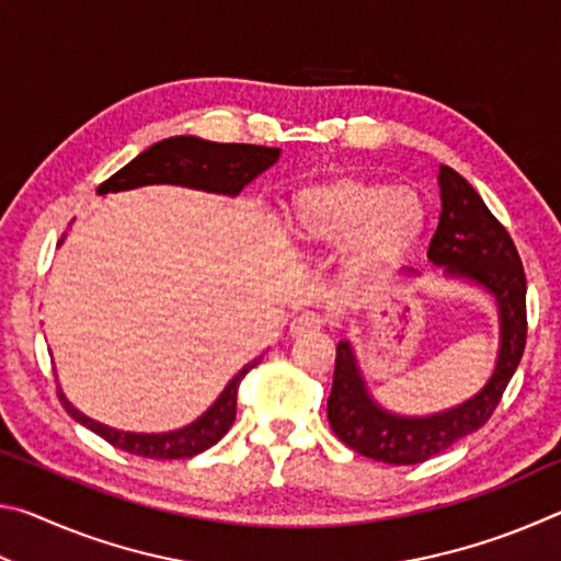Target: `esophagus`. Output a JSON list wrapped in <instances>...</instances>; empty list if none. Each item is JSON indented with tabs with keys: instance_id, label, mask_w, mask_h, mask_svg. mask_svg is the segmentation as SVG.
Segmentation results:
<instances>
[{
	"instance_id": "obj_1",
	"label": "esophagus",
	"mask_w": 561,
	"mask_h": 561,
	"mask_svg": "<svg viewBox=\"0 0 561 561\" xmlns=\"http://www.w3.org/2000/svg\"><path fill=\"white\" fill-rule=\"evenodd\" d=\"M321 324H324V319H321L319 314H314V311H304L299 319L291 321L289 331H291V336H309V334H317Z\"/></svg>"
}]
</instances>
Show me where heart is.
Returning <instances> with one entry per match:
<instances>
[{
  "instance_id": "obj_1",
  "label": "heart",
  "mask_w": 561,
  "mask_h": 561,
  "mask_svg": "<svg viewBox=\"0 0 561 561\" xmlns=\"http://www.w3.org/2000/svg\"><path fill=\"white\" fill-rule=\"evenodd\" d=\"M287 217L294 242L307 250L339 244V272L354 284H374L417 250L428 205L413 187L344 175L297 190Z\"/></svg>"
}]
</instances>
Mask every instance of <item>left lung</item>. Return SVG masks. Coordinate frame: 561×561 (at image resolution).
Here are the masks:
<instances>
[{
	"label": "left lung",
	"instance_id": "1",
	"mask_svg": "<svg viewBox=\"0 0 561 561\" xmlns=\"http://www.w3.org/2000/svg\"><path fill=\"white\" fill-rule=\"evenodd\" d=\"M438 187L440 220L428 247V262L443 272L445 282L478 289L495 304L497 356L490 378L470 398L443 411L408 415L378 401L354 344L348 336L341 339L334 386L327 401L329 423L351 450L388 465L423 462L465 435L480 431L497 408L525 351L527 279L515 242L474 187L453 168H440ZM417 282L421 272H403V284ZM351 317L354 314H346L341 321L344 334L351 331Z\"/></svg>",
	"mask_w": 561,
	"mask_h": 561
}]
</instances>
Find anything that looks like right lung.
Instances as JSON below:
<instances>
[{
  "mask_svg": "<svg viewBox=\"0 0 561 561\" xmlns=\"http://www.w3.org/2000/svg\"><path fill=\"white\" fill-rule=\"evenodd\" d=\"M282 156L279 148L264 146H244V144H213V140L197 136H173L153 144L144 153L130 160L126 168H121L116 175H111L99 187V195L126 193V190L146 187V185H180L190 190H203V193L237 197L242 190L257 180L264 170H270ZM66 234L61 237L64 244ZM262 360V354L252 358L237 371L222 393L215 398V403L203 415H197L193 423L183 428L165 433H133L118 431L111 425L93 421L87 413L76 408L59 386V398L76 423L83 428L101 435L116 448L130 455L153 460H180L201 455L222 438L234 423L237 413V388L242 378L252 371ZM56 371V368H54Z\"/></svg>",
  "mask_w": 561,
  "mask_h": 561,
  "instance_id": "1",
  "label": "right lung"
}]
</instances>
